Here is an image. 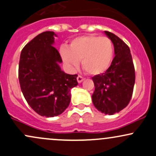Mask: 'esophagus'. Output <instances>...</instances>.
<instances>
[{
	"label": "esophagus",
	"instance_id": "obj_1",
	"mask_svg": "<svg viewBox=\"0 0 156 156\" xmlns=\"http://www.w3.org/2000/svg\"><path fill=\"white\" fill-rule=\"evenodd\" d=\"M83 80H84V78H83L81 75H78V76L77 77V81H78V83H81Z\"/></svg>",
	"mask_w": 156,
	"mask_h": 156
}]
</instances>
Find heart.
Wrapping results in <instances>:
<instances>
[{
  "label": "heart",
  "instance_id": "b5f03b06",
  "mask_svg": "<svg viewBox=\"0 0 156 156\" xmlns=\"http://www.w3.org/2000/svg\"><path fill=\"white\" fill-rule=\"evenodd\" d=\"M60 55L70 69L79 65L88 74L97 75L109 68L114 57V45L108 37L96 35L78 37L71 41L69 48H60Z\"/></svg>",
  "mask_w": 156,
  "mask_h": 156
}]
</instances>
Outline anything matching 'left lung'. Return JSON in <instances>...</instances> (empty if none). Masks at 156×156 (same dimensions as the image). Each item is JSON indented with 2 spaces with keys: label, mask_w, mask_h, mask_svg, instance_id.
<instances>
[{
  "label": "left lung",
  "mask_w": 156,
  "mask_h": 156,
  "mask_svg": "<svg viewBox=\"0 0 156 156\" xmlns=\"http://www.w3.org/2000/svg\"><path fill=\"white\" fill-rule=\"evenodd\" d=\"M105 34L114 44L115 57L105 73L92 78L95 86L92 100L98 111L113 115L129 105L133 93L135 73L129 46L115 34L108 31Z\"/></svg>",
  "instance_id": "1"
}]
</instances>
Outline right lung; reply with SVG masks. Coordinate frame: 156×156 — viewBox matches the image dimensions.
Here are the masks:
<instances>
[{
	"label": "right lung",
	"mask_w": 156,
	"mask_h": 156,
	"mask_svg": "<svg viewBox=\"0 0 156 156\" xmlns=\"http://www.w3.org/2000/svg\"><path fill=\"white\" fill-rule=\"evenodd\" d=\"M53 31L34 37L22 49L19 65L21 90L30 108L42 117L61 114L71 100L70 90L78 85V75L62 71Z\"/></svg>",
	"instance_id": "right-lung-1"
}]
</instances>
